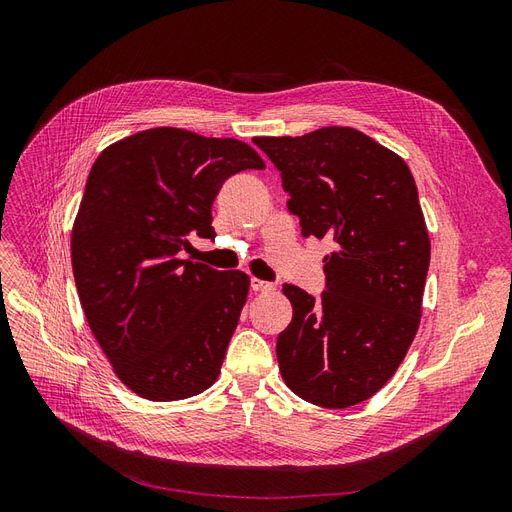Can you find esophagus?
I'll list each match as a JSON object with an SVG mask.
<instances>
[{
	"instance_id": "obj_1",
	"label": "esophagus",
	"mask_w": 512,
	"mask_h": 512,
	"mask_svg": "<svg viewBox=\"0 0 512 512\" xmlns=\"http://www.w3.org/2000/svg\"><path fill=\"white\" fill-rule=\"evenodd\" d=\"M252 290L254 292H273L275 290V284L273 282H265V280H252Z\"/></svg>"
}]
</instances>
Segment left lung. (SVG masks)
Segmentation results:
<instances>
[{"mask_svg": "<svg viewBox=\"0 0 512 512\" xmlns=\"http://www.w3.org/2000/svg\"><path fill=\"white\" fill-rule=\"evenodd\" d=\"M254 143L282 173L301 235L335 243L320 299L282 288L292 305L275 346L282 378L314 406H356L393 378L421 324L431 243L414 177L354 128Z\"/></svg>", "mask_w": 512, "mask_h": 512, "instance_id": "left-lung-1", "label": "left lung"}]
</instances>
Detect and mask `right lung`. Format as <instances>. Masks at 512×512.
I'll return each instance as SVG.
<instances>
[{"label":"right lung","mask_w":512,"mask_h":512,"mask_svg":"<svg viewBox=\"0 0 512 512\" xmlns=\"http://www.w3.org/2000/svg\"><path fill=\"white\" fill-rule=\"evenodd\" d=\"M265 162L237 138L151 128L108 145L91 166L72 226V271L89 329L132 393L177 401L218 380L250 292L241 271L183 260L213 239L222 183Z\"/></svg>","instance_id":"obj_1"}]
</instances>
